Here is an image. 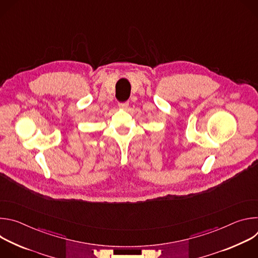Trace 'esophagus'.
Instances as JSON below:
<instances>
[{"label": "esophagus", "instance_id": "esophagus-1", "mask_svg": "<svg viewBox=\"0 0 258 258\" xmlns=\"http://www.w3.org/2000/svg\"><path fill=\"white\" fill-rule=\"evenodd\" d=\"M118 106H119V108H121V109H127V107H128V103L127 102H124V103H119L118 104Z\"/></svg>", "mask_w": 258, "mask_h": 258}]
</instances>
